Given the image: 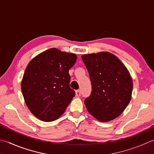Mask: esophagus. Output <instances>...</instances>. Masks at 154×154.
Instances as JSON below:
<instances>
[{"label":"esophagus","mask_w":154,"mask_h":154,"mask_svg":"<svg viewBox=\"0 0 154 154\" xmlns=\"http://www.w3.org/2000/svg\"><path fill=\"white\" fill-rule=\"evenodd\" d=\"M75 94H76V96H78V97H79V96H80V95H81L80 90H76V91H75Z\"/></svg>","instance_id":"34e87169"}]
</instances>
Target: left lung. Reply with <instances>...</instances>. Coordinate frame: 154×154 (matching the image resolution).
<instances>
[{
  "instance_id": "1",
  "label": "left lung",
  "mask_w": 154,
  "mask_h": 154,
  "mask_svg": "<svg viewBox=\"0 0 154 154\" xmlns=\"http://www.w3.org/2000/svg\"><path fill=\"white\" fill-rule=\"evenodd\" d=\"M82 58L92 83V92L84 101L88 111L101 122L113 120L123 113L132 97L128 70L107 51L84 54Z\"/></svg>"
}]
</instances>
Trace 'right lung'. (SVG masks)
Instances as JSON below:
<instances>
[{
	"label": "right lung",
	"instance_id": "right-lung-1",
	"mask_svg": "<svg viewBox=\"0 0 154 154\" xmlns=\"http://www.w3.org/2000/svg\"><path fill=\"white\" fill-rule=\"evenodd\" d=\"M75 54L51 48L31 60L21 83L24 101L34 116L45 122L60 118L75 95L70 88L69 71Z\"/></svg>",
	"mask_w": 154,
	"mask_h": 154
}]
</instances>
